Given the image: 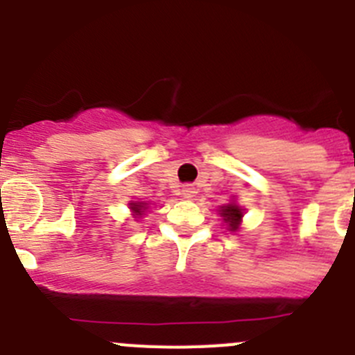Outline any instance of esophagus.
<instances>
[{
    "label": "esophagus",
    "mask_w": 355,
    "mask_h": 355,
    "mask_svg": "<svg viewBox=\"0 0 355 355\" xmlns=\"http://www.w3.org/2000/svg\"><path fill=\"white\" fill-rule=\"evenodd\" d=\"M182 194H184L185 200H191V198H193L194 194H196V191H194L193 185H185V187L182 189Z\"/></svg>",
    "instance_id": "obj_1"
}]
</instances>
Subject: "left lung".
<instances>
[{
	"mask_svg": "<svg viewBox=\"0 0 355 355\" xmlns=\"http://www.w3.org/2000/svg\"><path fill=\"white\" fill-rule=\"evenodd\" d=\"M220 215H223L224 220L230 224L231 231L238 230V226H240V218L243 217V214H241V208L236 207V205H227V207H223Z\"/></svg>",
	"mask_w": 355,
	"mask_h": 355,
	"instance_id": "left-lung-1",
	"label": "left lung"
}]
</instances>
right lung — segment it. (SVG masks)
<instances>
[{
  "label": "right lung",
  "instance_id": "add662e5",
  "mask_svg": "<svg viewBox=\"0 0 355 355\" xmlns=\"http://www.w3.org/2000/svg\"><path fill=\"white\" fill-rule=\"evenodd\" d=\"M131 208L137 211V214H140V211L144 210V203H131Z\"/></svg>",
  "mask_w": 355,
  "mask_h": 355
}]
</instances>
